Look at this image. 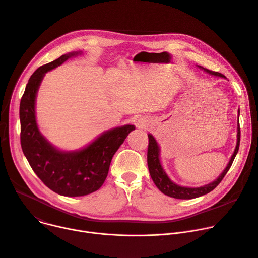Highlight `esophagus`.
<instances>
[{
    "instance_id": "obj_1",
    "label": "esophagus",
    "mask_w": 258,
    "mask_h": 258,
    "mask_svg": "<svg viewBox=\"0 0 258 258\" xmlns=\"http://www.w3.org/2000/svg\"><path fill=\"white\" fill-rule=\"evenodd\" d=\"M139 124L142 126V124H143V123H142V120H141V119H139V120H138V125H139Z\"/></svg>"
}]
</instances>
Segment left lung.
<instances>
[{
	"instance_id": "1",
	"label": "left lung",
	"mask_w": 258,
	"mask_h": 258,
	"mask_svg": "<svg viewBox=\"0 0 258 258\" xmlns=\"http://www.w3.org/2000/svg\"><path fill=\"white\" fill-rule=\"evenodd\" d=\"M200 69L204 70L205 72L209 73L210 75H213L216 77H221V78H226L224 75L218 73V72H213L210 71L208 69H205L201 66H198ZM240 115V110L238 111ZM148 139H149V144H148V152H147V163H148V169L150 176L156 185L157 188L163 194L168 197L174 198V199H180V200H190V199H196L199 197H202L204 195L209 194L210 191H212L215 187L221 182V180L224 178L226 173L228 172L229 168L232 165V161L235 159L239 147H240V139H241V131H240V123H239V117H238V130H237V145L235 148V151H233L226 168L224 171L219 175V177L214 180L213 182H211L207 185L201 186V187H186V186H180L176 183H174L170 177L167 175V173L163 170L161 162L159 159L160 155V148L156 142L155 138L151 135L148 134Z\"/></svg>"
}]
</instances>
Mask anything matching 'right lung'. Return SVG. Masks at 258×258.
Segmentation results:
<instances>
[{
    "instance_id": "obj_1",
    "label": "right lung",
    "mask_w": 258,
    "mask_h": 258,
    "mask_svg": "<svg viewBox=\"0 0 258 258\" xmlns=\"http://www.w3.org/2000/svg\"><path fill=\"white\" fill-rule=\"evenodd\" d=\"M70 52L38 68L29 79L20 101V143L23 154L41 181L64 197H82L97 191L104 184L113 155L135 125L126 124L103 133L82 149L62 151L50 144L39 131L36 98L45 74L69 58L81 54Z\"/></svg>"
}]
</instances>
